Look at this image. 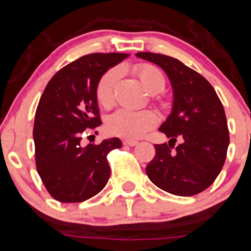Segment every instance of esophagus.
Listing matches in <instances>:
<instances>
[{"mask_svg":"<svg viewBox=\"0 0 251 251\" xmlns=\"http://www.w3.org/2000/svg\"><path fill=\"white\" fill-rule=\"evenodd\" d=\"M123 144H124V146L134 147V146H137V144H138V142H136V141H128V139H124Z\"/></svg>","mask_w":251,"mask_h":251,"instance_id":"34e87169","label":"esophagus"}]
</instances>
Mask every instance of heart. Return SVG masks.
<instances>
[{"mask_svg":"<svg viewBox=\"0 0 251 251\" xmlns=\"http://www.w3.org/2000/svg\"><path fill=\"white\" fill-rule=\"evenodd\" d=\"M137 73L142 83L150 92L162 91L165 89V75L159 68L150 63L137 66ZM120 72L118 68H110L100 78L96 85V99L104 108H109L114 103V90ZM157 123V117L152 110L119 109L107 120L108 132L126 139L141 138L148 131L151 130Z\"/></svg>","mask_w":251,"mask_h":251,"instance_id":"b5f03b06","label":"heart"}]
</instances>
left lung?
<instances>
[{
	"label": "left lung",
	"instance_id": "obj_1",
	"mask_svg": "<svg viewBox=\"0 0 251 251\" xmlns=\"http://www.w3.org/2000/svg\"><path fill=\"white\" fill-rule=\"evenodd\" d=\"M136 56L160 66L173 88V108L159 130L170 142L155 144L147 176L157 188L176 196H194L220 173L230 136L223 103L209 81L179 60L155 52ZM176 138L182 144L174 148Z\"/></svg>",
	"mask_w": 251,
	"mask_h": 251
}]
</instances>
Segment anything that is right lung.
I'll list each match as a JSON object with an SVG mask.
<instances>
[{
    "label": "right lung",
    "mask_w": 251,
    "mask_h": 251,
    "mask_svg": "<svg viewBox=\"0 0 251 251\" xmlns=\"http://www.w3.org/2000/svg\"><path fill=\"white\" fill-rule=\"evenodd\" d=\"M121 52H95L68 63L49 80L39 100L33 125L37 172L55 200L83 202L107 184V155L121 148L119 138L80 144L86 128L102 124L96 99L100 78L126 59Z\"/></svg>",
    "instance_id": "1"
}]
</instances>
